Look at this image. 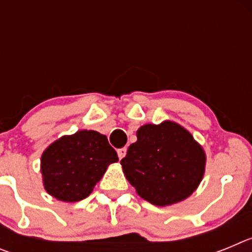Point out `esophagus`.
<instances>
[{"mask_svg": "<svg viewBox=\"0 0 252 252\" xmlns=\"http://www.w3.org/2000/svg\"><path fill=\"white\" fill-rule=\"evenodd\" d=\"M126 151H127V149L126 148H122L117 150V155H119L120 159H124V158L126 157Z\"/></svg>", "mask_w": 252, "mask_h": 252, "instance_id": "obj_1", "label": "esophagus"}]
</instances>
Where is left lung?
I'll return each instance as SVG.
<instances>
[{"mask_svg":"<svg viewBox=\"0 0 252 252\" xmlns=\"http://www.w3.org/2000/svg\"><path fill=\"white\" fill-rule=\"evenodd\" d=\"M136 136L121 165L137 194L160 207L192 194L203 178L206 154L190 132L175 122L164 121L144 125Z\"/></svg>","mask_w":252,"mask_h":252,"instance_id":"1","label":"left lung"}]
</instances>
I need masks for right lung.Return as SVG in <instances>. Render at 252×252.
Wrapping results in <instances>:
<instances>
[{
	"instance_id": "1",
	"label": "right lung",
	"mask_w": 252,
	"mask_h": 252,
	"mask_svg": "<svg viewBox=\"0 0 252 252\" xmlns=\"http://www.w3.org/2000/svg\"><path fill=\"white\" fill-rule=\"evenodd\" d=\"M119 157L104 135L82 130L60 137L41 155L46 192L63 202H78L92 193L107 166Z\"/></svg>"
}]
</instances>
